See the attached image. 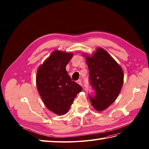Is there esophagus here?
<instances>
[{
    "label": "esophagus",
    "instance_id": "1",
    "mask_svg": "<svg viewBox=\"0 0 149 149\" xmlns=\"http://www.w3.org/2000/svg\"><path fill=\"white\" fill-rule=\"evenodd\" d=\"M77 84H79V85L82 86V81L81 80V79H79V80L77 81Z\"/></svg>",
    "mask_w": 149,
    "mask_h": 149
}]
</instances>
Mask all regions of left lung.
I'll return each instance as SVG.
<instances>
[{
	"label": "left lung",
	"instance_id": "8db88e82",
	"mask_svg": "<svg viewBox=\"0 0 149 149\" xmlns=\"http://www.w3.org/2000/svg\"><path fill=\"white\" fill-rule=\"evenodd\" d=\"M84 56L89 68V83L95 91L89 97L93 107L102 111L113 103L119 95L124 81L123 71L102 48H98L91 57Z\"/></svg>",
	"mask_w": 149,
	"mask_h": 149
}]
</instances>
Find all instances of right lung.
<instances>
[{
  "label": "right lung",
  "instance_id": "add662e5",
  "mask_svg": "<svg viewBox=\"0 0 149 149\" xmlns=\"http://www.w3.org/2000/svg\"><path fill=\"white\" fill-rule=\"evenodd\" d=\"M73 54L54 51L37 70V90L45 105L58 115L68 111L82 87L72 81L66 66Z\"/></svg>",
  "mask_w": 149,
  "mask_h": 149
}]
</instances>
